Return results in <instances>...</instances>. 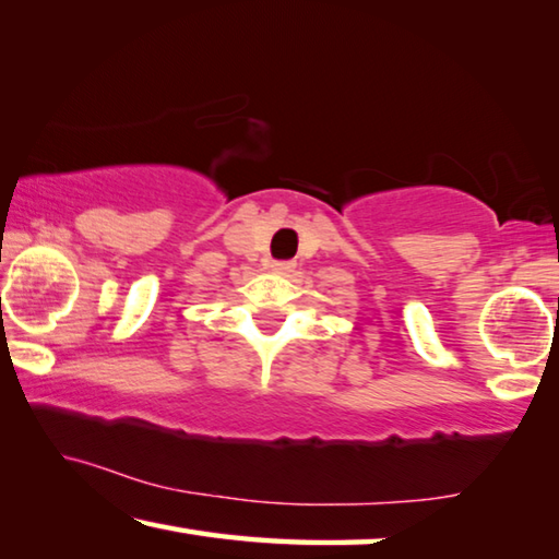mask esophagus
I'll list each match as a JSON object with an SVG mask.
<instances>
[{"instance_id": "esophagus-1", "label": "esophagus", "mask_w": 559, "mask_h": 559, "mask_svg": "<svg viewBox=\"0 0 559 559\" xmlns=\"http://www.w3.org/2000/svg\"><path fill=\"white\" fill-rule=\"evenodd\" d=\"M270 267H272L274 272H277V274H289V272H295L297 264L292 262V260H282V262H272Z\"/></svg>"}]
</instances>
